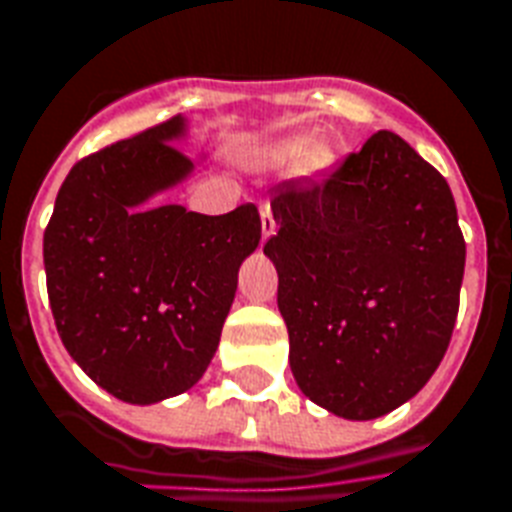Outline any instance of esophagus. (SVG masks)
I'll return each instance as SVG.
<instances>
[{
	"label": "esophagus",
	"mask_w": 512,
	"mask_h": 512,
	"mask_svg": "<svg viewBox=\"0 0 512 512\" xmlns=\"http://www.w3.org/2000/svg\"><path fill=\"white\" fill-rule=\"evenodd\" d=\"M275 230H277L275 214H272V208L264 203V206H261V235H264V240H269V237L275 235Z\"/></svg>",
	"instance_id": "obj_1"
}]
</instances>
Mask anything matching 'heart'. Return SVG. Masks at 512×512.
Segmentation results:
<instances>
[{"label":"heart","mask_w":512,"mask_h":512,"mask_svg":"<svg viewBox=\"0 0 512 512\" xmlns=\"http://www.w3.org/2000/svg\"><path fill=\"white\" fill-rule=\"evenodd\" d=\"M264 163L272 166V169H288V166L301 163L304 171H317L327 163V155L322 147H309V140L296 137V140H285L272 147V150H267Z\"/></svg>","instance_id":"obj_1"}]
</instances>
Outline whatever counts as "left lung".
I'll return each mask as SVG.
<instances>
[{
  "label": "left lung",
  "instance_id": "obj_1",
  "mask_svg": "<svg viewBox=\"0 0 512 512\" xmlns=\"http://www.w3.org/2000/svg\"><path fill=\"white\" fill-rule=\"evenodd\" d=\"M277 306L314 404L372 420L410 402L447 354L465 240L447 179L394 132L330 174L272 192Z\"/></svg>",
  "mask_w": 512,
  "mask_h": 512
}]
</instances>
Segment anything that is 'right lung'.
Instances as JSON below:
<instances>
[{"mask_svg":"<svg viewBox=\"0 0 512 512\" xmlns=\"http://www.w3.org/2000/svg\"><path fill=\"white\" fill-rule=\"evenodd\" d=\"M185 116L79 161L44 232L52 317L73 362L108 394L155 404L185 394L216 354L237 269L261 240L259 208L222 216L145 206L195 163Z\"/></svg>","mask_w":512,"mask_h":512,"instance_id":"right-lung-1","label":"right lung"}]
</instances>
